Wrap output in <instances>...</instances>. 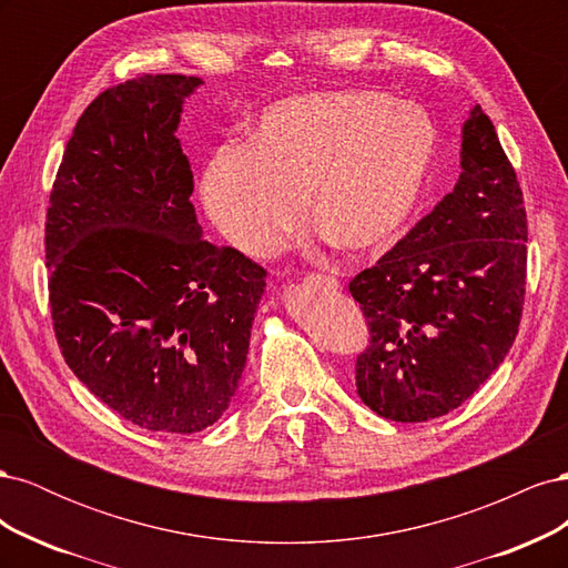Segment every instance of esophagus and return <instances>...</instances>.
I'll return each mask as SVG.
<instances>
[{
	"label": "esophagus",
	"mask_w": 568,
	"mask_h": 568,
	"mask_svg": "<svg viewBox=\"0 0 568 568\" xmlns=\"http://www.w3.org/2000/svg\"><path fill=\"white\" fill-rule=\"evenodd\" d=\"M311 282H320V284H329V286H338V282L334 277H322V274H313Z\"/></svg>",
	"instance_id": "esophagus-1"
}]
</instances>
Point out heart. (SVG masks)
<instances>
[{
	"label": "heart",
	"instance_id": "heart-1",
	"mask_svg": "<svg viewBox=\"0 0 568 568\" xmlns=\"http://www.w3.org/2000/svg\"><path fill=\"white\" fill-rule=\"evenodd\" d=\"M438 151L432 115L374 90L288 97L255 120L244 146H220L199 196L225 242L265 257L307 215L341 248L382 246L398 234Z\"/></svg>",
	"mask_w": 568,
	"mask_h": 568
}]
</instances>
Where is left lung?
Segmentation results:
<instances>
[{
  "instance_id": "obj_1",
  "label": "left lung",
  "mask_w": 568,
  "mask_h": 568,
  "mask_svg": "<svg viewBox=\"0 0 568 568\" xmlns=\"http://www.w3.org/2000/svg\"><path fill=\"white\" fill-rule=\"evenodd\" d=\"M450 194L348 284L369 346L357 355L363 403L390 422L448 415L505 363L526 291V211L490 118L462 125Z\"/></svg>"
}]
</instances>
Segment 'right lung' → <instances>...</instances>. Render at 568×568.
<instances>
[{
    "mask_svg": "<svg viewBox=\"0 0 568 568\" xmlns=\"http://www.w3.org/2000/svg\"><path fill=\"white\" fill-rule=\"evenodd\" d=\"M203 84L140 75L101 92L68 140L47 211L49 303L78 379L161 434L215 424L246 367L265 270L203 239L178 128Z\"/></svg>",
    "mask_w": 568,
    "mask_h": 568,
    "instance_id": "1",
    "label": "right lung"
}]
</instances>
